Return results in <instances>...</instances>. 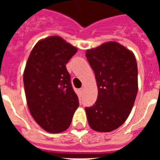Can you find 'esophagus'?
<instances>
[{
  "label": "esophagus",
  "mask_w": 160,
  "mask_h": 160,
  "mask_svg": "<svg viewBox=\"0 0 160 160\" xmlns=\"http://www.w3.org/2000/svg\"><path fill=\"white\" fill-rule=\"evenodd\" d=\"M80 90V93H82L83 91H84V88H80V90Z\"/></svg>",
  "instance_id": "1"
}]
</instances>
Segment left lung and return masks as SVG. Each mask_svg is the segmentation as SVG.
Here are the masks:
<instances>
[{
	"label": "left lung",
	"mask_w": 160,
	"mask_h": 160,
	"mask_svg": "<svg viewBox=\"0 0 160 160\" xmlns=\"http://www.w3.org/2000/svg\"><path fill=\"white\" fill-rule=\"evenodd\" d=\"M94 70L97 100L85 111L90 128L98 132L118 129L129 117L138 92V68L134 55L115 41L85 53Z\"/></svg>",
	"instance_id": "1"
}]
</instances>
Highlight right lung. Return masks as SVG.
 I'll return each mask as SVG.
<instances>
[{
	"instance_id": "add662e5",
	"label": "right lung",
	"mask_w": 160,
	"mask_h": 160,
	"mask_svg": "<svg viewBox=\"0 0 160 160\" xmlns=\"http://www.w3.org/2000/svg\"><path fill=\"white\" fill-rule=\"evenodd\" d=\"M77 48L60 36L36 44L24 71L27 105L36 123L50 133H60L71 124L79 106L66 64Z\"/></svg>"
}]
</instances>
